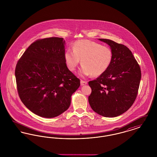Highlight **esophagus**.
<instances>
[{
	"label": "esophagus",
	"mask_w": 157,
	"mask_h": 157,
	"mask_svg": "<svg viewBox=\"0 0 157 157\" xmlns=\"http://www.w3.org/2000/svg\"><path fill=\"white\" fill-rule=\"evenodd\" d=\"M87 84V82L86 81H84L83 80H81V86H83V85H85Z\"/></svg>",
	"instance_id": "obj_1"
}]
</instances>
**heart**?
I'll list each match as a JSON object with an SVG mask.
<instances>
[{
	"label": "heart",
	"mask_w": 157,
	"mask_h": 157,
	"mask_svg": "<svg viewBox=\"0 0 157 157\" xmlns=\"http://www.w3.org/2000/svg\"><path fill=\"white\" fill-rule=\"evenodd\" d=\"M72 50H67L64 58L67 67L75 71L80 60L82 67L79 74L82 76L92 75L97 77L102 75L110 67L113 54L111 48L90 40L75 42Z\"/></svg>",
	"instance_id": "heart-1"
}]
</instances>
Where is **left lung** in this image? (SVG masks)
<instances>
[{
	"mask_svg": "<svg viewBox=\"0 0 157 157\" xmlns=\"http://www.w3.org/2000/svg\"><path fill=\"white\" fill-rule=\"evenodd\" d=\"M107 44L113 54L109 69L88 82L92 92L88 101L91 108L105 117H115L128 111L136 98L141 71L131 51L112 40L99 39Z\"/></svg>",
	"mask_w": 157,
	"mask_h": 157,
	"instance_id": "1",
	"label": "left lung"
}]
</instances>
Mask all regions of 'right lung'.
Here are the masks:
<instances>
[{
  "label": "right lung",
  "mask_w": 157,
  "mask_h": 157,
  "mask_svg": "<svg viewBox=\"0 0 157 157\" xmlns=\"http://www.w3.org/2000/svg\"><path fill=\"white\" fill-rule=\"evenodd\" d=\"M62 37L38 39L23 53L15 68L19 96L30 111L54 118L69 108L80 80L67 68Z\"/></svg>",
  "instance_id": "obj_1"
}]
</instances>
